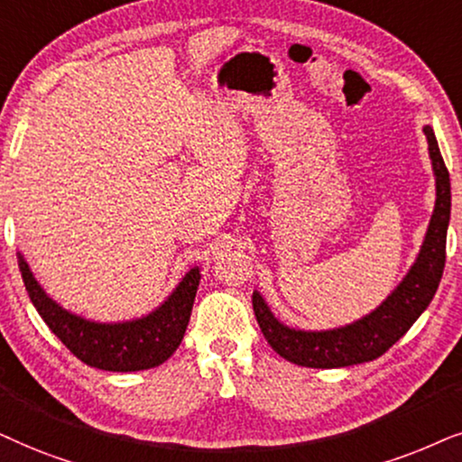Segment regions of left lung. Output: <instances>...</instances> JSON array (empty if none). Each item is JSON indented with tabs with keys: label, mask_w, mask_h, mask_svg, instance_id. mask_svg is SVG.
Returning a JSON list of instances; mask_svg holds the SVG:
<instances>
[{
	"label": "left lung",
	"mask_w": 462,
	"mask_h": 462,
	"mask_svg": "<svg viewBox=\"0 0 462 462\" xmlns=\"http://www.w3.org/2000/svg\"><path fill=\"white\" fill-rule=\"evenodd\" d=\"M422 131L435 175V207L420 251L408 274L370 315L334 329L289 328L274 317L262 293L254 291V312L262 334L282 359L319 370L374 361L384 355L431 304L446 266V235L450 224L452 194L450 175L433 128L427 125Z\"/></svg>",
	"instance_id": "left-lung-1"
}]
</instances>
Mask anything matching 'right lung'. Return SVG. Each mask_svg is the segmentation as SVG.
<instances>
[{"instance_id":"1","label":"right lung","mask_w":462,"mask_h":462,"mask_svg":"<svg viewBox=\"0 0 462 462\" xmlns=\"http://www.w3.org/2000/svg\"><path fill=\"white\" fill-rule=\"evenodd\" d=\"M24 289L52 334L86 365L106 372H141L156 367L175 353L192 315L200 268H189L167 300L150 315L133 321L98 323L65 310L31 273L18 251Z\"/></svg>"}]
</instances>
